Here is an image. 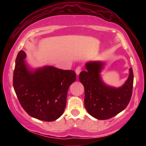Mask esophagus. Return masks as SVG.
<instances>
[{"instance_id":"obj_1","label":"esophagus","mask_w":146,"mask_h":146,"mask_svg":"<svg viewBox=\"0 0 146 146\" xmlns=\"http://www.w3.org/2000/svg\"><path fill=\"white\" fill-rule=\"evenodd\" d=\"M82 70V67H81V66H78V67H77L76 68V70H75V72H76V74H77V75H78L81 72Z\"/></svg>"}]
</instances>
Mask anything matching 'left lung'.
<instances>
[{
  "label": "left lung",
  "mask_w": 146,
  "mask_h": 146,
  "mask_svg": "<svg viewBox=\"0 0 146 146\" xmlns=\"http://www.w3.org/2000/svg\"><path fill=\"white\" fill-rule=\"evenodd\" d=\"M104 64L90 62L86 64V70L79 75L80 82L84 87V106L92 116L98 119H107L123 110L132 95L133 74L129 68V75L125 83L119 88L108 86L100 76Z\"/></svg>",
  "instance_id": "left-lung-1"
}]
</instances>
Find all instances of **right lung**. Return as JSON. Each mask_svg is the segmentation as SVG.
I'll return each mask as SVG.
<instances>
[{"mask_svg": "<svg viewBox=\"0 0 146 146\" xmlns=\"http://www.w3.org/2000/svg\"><path fill=\"white\" fill-rule=\"evenodd\" d=\"M25 58V52L20 51L13 74V87L19 102L31 116L54 121L64 111L69 86L76 78L75 72L52 66L30 71Z\"/></svg>", "mask_w": 146, "mask_h": 146, "instance_id": "add662e5", "label": "right lung"}]
</instances>
